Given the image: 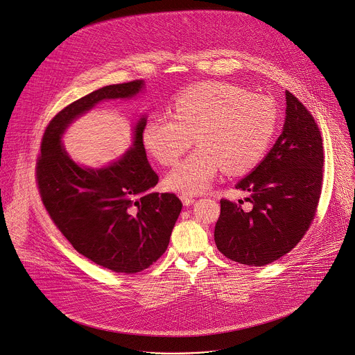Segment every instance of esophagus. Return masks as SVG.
Instances as JSON below:
<instances>
[{
  "label": "esophagus",
  "instance_id": "esophagus-1",
  "mask_svg": "<svg viewBox=\"0 0 355 355\" xmlns=\"http://www.w3.org/2000/svg\"><path fill=\"white\" fill-rule=\"evenodd\" d=\"M180 200H182L183 205H190V204H193V202L196 201L191 196H187V194H182V196H180Z\"/></svg>",
  "mask_w": 355,
  "mask_h": 355
}]
</instances>
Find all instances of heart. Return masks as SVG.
Instances as JSON below:
<instances>
[{"label":"heart","mask_w":355,"mask_h":355,"mask_svg":"<svg viewBox=\"0 0 355 355\" xmlns=\"http://www.w3.org/2000/svg\"><path fill=\"white\" fill-rule=\"evenodd\" d=\"M277 123L278 112L268 98L225 83H202L175 99L173 114L151 116L141 138L164 165L175 164L196 138L198 148L165 182L175 191L200 194L223 169L230 175L253 169L267 153Z\"/></svg>","instance_id":"heart-1"}]
</instances>
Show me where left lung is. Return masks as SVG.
<instances>
[{"label":"left lung","instance_id":"left-lung-1","mask_svg":"<svg viewBox=\"0 0 355 355\" xmlns=\"http://www.w3.org/2000/svg\"><path fill=\"white\" fill-rule=\"evenodd\" d=\"M286 120L274 146L236 189L245 201L221 200L214 241L228 259L264 266L287 254L308 231L320 197L323 146L312 114L288 91Z\"/></svg>","mask_w":355,"mask_h":355}]
</instances>
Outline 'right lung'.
Instances as JSON below:
<instances>
[{
    "mask_svg": "<svg viewBox=\"0 0 355 355\" xmlns=\"http://www.w3.org/2000/svg\"><path fill=\"white\" fill-rule=\"evenodd\" d=\"M144 89L143 80L107 85L68 105L44 131L36 171L43 204L62 235L77 252L114 272L143 271L165 253L182 201L173 193L151 191L158 175L141 138L147 114L132 124L130 148L99 168L71 158L62 137L98 103L128 101Z\"/></svg>",
    "mask_w": 355,
    "mask_h": 355,
    "instance_id": "add662e5",
    "label": "right lung"
}]
</instances>
